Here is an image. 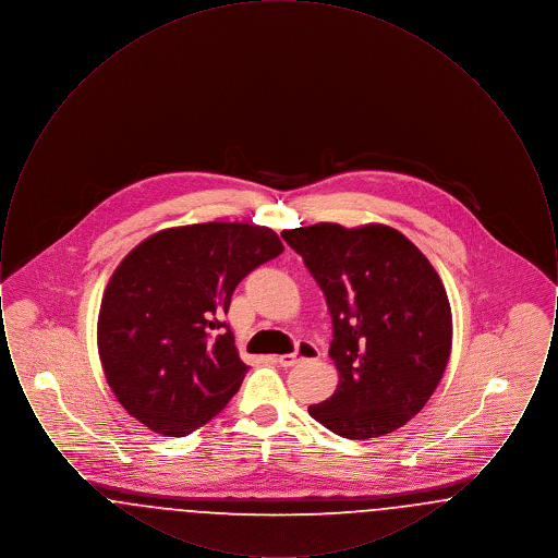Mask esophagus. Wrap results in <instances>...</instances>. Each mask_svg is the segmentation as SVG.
Segmentation results:
<instances>
[{"label":"esophagus","mask_w":558,"mask_h":558,"mask_svg":"<svg viewBox=\"0 0 558 558\" xmlns=\"http://www.w3.org/2000/svg\"><path fill=\"white\" fill-rule=\"evenodd\" d=\"M318 347L314 345V343H310V341H301L292 353H287V355L276 357V362H278L280 366H284V368H291L294 364H299L301 360H318Z\"/></svg>","instance_id":"34e87169"}]
</instances>
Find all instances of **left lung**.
I'll use <instances>...</instances> for the list:
<instances>
[{
	"mask_svg": "<svg viewBox=\"0 0 558 558\" xmlns=\"http://www.w3.org/2000/svg\"><path fill=\"white\" fill-rule=\"evenodd\" d=\"M282 239L326 296L341 374L310 414L347 439L393 433L425 408L450 360V301L437 271L389 226L316 223Z\"/></svg>",
	"mask_w": 558,
	"mask_h": 558,
	"instance_id": "left-lung-1",
	"label": "left lung"
}]
</instances>
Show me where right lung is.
<instances>
[{"mask_svg": "<svg viewBox=\"0 0 558 558\" xmlns=\"http://www.w3.org/2000/svg\"><path fill=\"white\" fill-rule=\"evenodd\" d=\"M284 251L248 223H194L140 242L108 280L98 351L112 393L150 430L184 437L236 396L248 366L223 316L240 280Z\"/></svg>", "mask_w": 558, "mask_h": 558, "instance_id": "add662e5", "label": "right lung"}]
</instances>
